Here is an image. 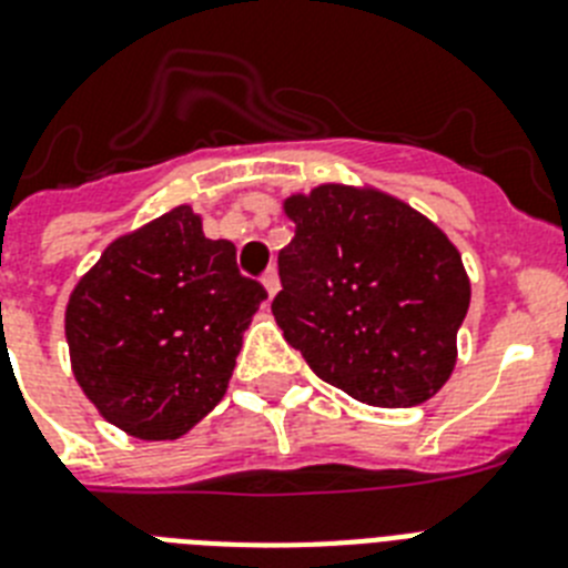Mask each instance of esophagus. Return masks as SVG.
<instances>
[{
  "label": "esophagus",
  "instance_id": "1",
  "mask_svg": "<svg viewBox=\"0 0 568 568\" xmlns=\"http://www.w3.org/2000/svg\"><path fill=\"white\" fill-rule=\"evenodd\" d=\"M262 285H265V292H268V297H274L276 292H280V276H276V271H265V276H262Z\"/></svg>",
  "mask_w": 568,
  "mask_h": 568
}]
</instances>
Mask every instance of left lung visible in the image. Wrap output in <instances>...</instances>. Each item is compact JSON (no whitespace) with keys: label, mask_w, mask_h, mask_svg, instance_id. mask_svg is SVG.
<instances>
[{"label":"left lung","mask_w":568,"mask_h":568,"mask_svg":"<svg viewBox=\"0 0 568 568\" xmlns=\"http://www.w3.org/2000/svg\"><path fill=\"white\" fill-rule=\"evenodd\" d=\"M297 231L271 303L314 375L373 407H416L445 387L470 280L456 245L407 202L321 184L283 202Z\"/></svg>","instance_id":"left-lung-1"}]
</instances>
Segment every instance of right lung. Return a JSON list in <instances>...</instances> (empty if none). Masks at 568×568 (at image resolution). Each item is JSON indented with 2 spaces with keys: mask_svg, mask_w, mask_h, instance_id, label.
<instances>
[{
  "mask_svg": "<svg viewBox=\"0 0 568 568\" xmlns=\"http://www.w3.org/2000/svg\"><path fill=\"white\" fill-rule=\"evenodd\" d=\"M265 297L236 268L233 242L207 240L179 204L109 242L80 276L65 306L71 373L123 433L179 438L222 402Z\"/></svg>",
  "mask_w": 568,
  "mask_h": 568,
  "instance_id": "add662e5",
  "label": "right lung"
}]
</instances>
